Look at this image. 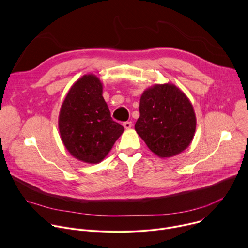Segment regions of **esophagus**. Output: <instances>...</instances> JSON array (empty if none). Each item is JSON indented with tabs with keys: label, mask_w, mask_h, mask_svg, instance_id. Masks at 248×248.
<instances>
[{
	"label": "esophagus",
	"mask_w": 248,
	"mask_h": 248,
	"mask_svg": "<svg viewBox=\"0 0 248 248\" xmlns=\"http://www.w3.org/2000/svg\"><path fill=\"white\" fill-rule=\"evenodd\" d=\"M123 125H124V127L125 129H129V128H131L132 124H131V122H124Z\"/></svg>",
	"instance_id": "esophagus-1"
}]
</instances>
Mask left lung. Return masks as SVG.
<instances>
[{"label":"left lung","instance_id":"obj_1","mask_svg":"<svg viewBox=\"0 0 248 248\" xmlns=\"http://www.w3.org/2000/svg\"><path fill=\"white\" fill-rule=\"evenodd\" d=\"M139 113L135 131L158 157H173L191 143L196 129L193 106L174 84H154L144 90Z\"/></svg>","mask_w":248,"mask_h":248}]
</instances>
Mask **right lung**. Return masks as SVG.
<instances>
[{
	"instance_id": "1",
	"label": "right lung",
	"mask_w": 248,
	"mask_h": 248,
	"mask_svg": "<svg viewBox=\"0 0 248 248\" xmlns=\"http://www.w3.org/2000/svg\"><path fill=\"white\" fill-rule=\"evenodd\" d=\"M103 84L84 75L68 90L60 110L59 130L66 150L76 159L98 164L113 148L124 128L111 118Z\"/></svg>"
}]
</instances>
